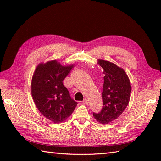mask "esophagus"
<instances>
[{"instance_id": "esophagus-1", "label": "esophagus", "mask_w": 161, "mask_h": 161, "mask_svg": "<svg viewBox=\"0 0 161 161\" xmlns=\"http://www.w3.org/2000/svg\"><path fill=\"white\" fill-rule=\"evenodd\" d=\"M89 103V101L87 99H85L83 101H82V103L83 104H88Z\"/></svg>"}]
</instances>
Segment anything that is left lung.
I'll return each mask as SVG.
<instances>
[{"label": "left lung", "mask_w": 161, "mask_h": 161, "mask_svg": "<svg viewBox=\"0 0 161 161\" xmlns=\"http://www.w3.org/2000/svg\"><path fill=\"white\" fill-rule=\"evenodd\" d=\"M105 75L102 92L103 108L93 117L99 123L108 124L116 119L128 106L131 87L125 70L109 61L97 60Z\"/></svg>", "instance_id": "1"}]
</instances>
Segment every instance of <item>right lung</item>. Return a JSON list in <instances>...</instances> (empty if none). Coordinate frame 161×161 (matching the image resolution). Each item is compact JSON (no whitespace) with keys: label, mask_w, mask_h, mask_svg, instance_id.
<instances>
[{"label":"right lung","mask_w":161,"mask_h":161,"mask_svg":"<svg viewBox=\"0 0 161 161\" xmlns=\"http://www.w3.org/2000/svg\"><path fill=\"white\" fill-rule=\"evenodd\" d=\"M74 66H62L56 60L41 62L33 75L31 86L34 103L40 113L54 124L66 120L77 105L62 83Z\"/></svg>","instance_id":"add662e5"}]
</instances>
